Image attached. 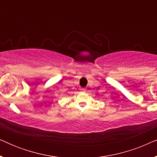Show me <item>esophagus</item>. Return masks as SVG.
Listing matches in <instances>:
<instances>
[{
    "label": "esophagus",
    "mask_w": 157,
    "mask_h": 157,
    "mask_svg": "<svg viewBox=\"0 0 157 157\" xmlns=\"http://www.w3.org/2000/svg\"><path fill=\"white\" fill-rule=\"evenodd\" d=\"M81 91H86V89H83V88H82V89H81Z\"/></svg>",
    "instance_id": "1"
}]
</instances>
